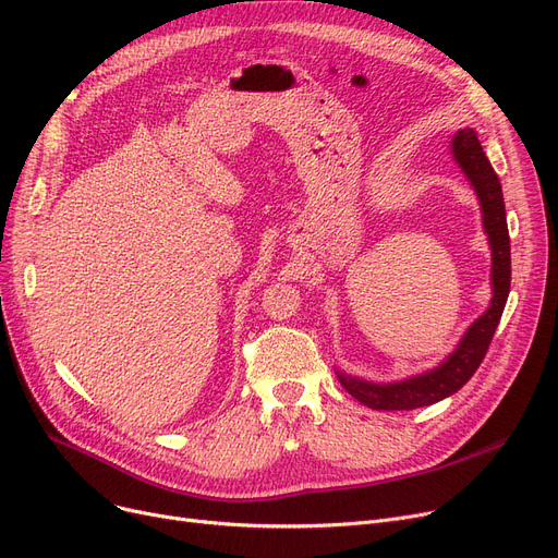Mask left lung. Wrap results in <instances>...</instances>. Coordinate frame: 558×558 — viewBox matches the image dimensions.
<instances>
[{
	"mask_svg": "<svg viewBox=\"0 0 558 558\" xmlns=\"http://www.w3.org/2000/svg\"><path fill=\"white\" fill-rule=\"evenodd\" d=\"M452 154L463 169L465 179L475 187L482 205L484 230L488 232L493 251V301L490 307L468 328L454 353L441 366H436L423 375L409 377L393 385H373L366 383V379L339 373L341 387L371 409H385V412H393V409H416L457 393L475 375L482 360L486 357L490 339L497 330V324H500L509 299L511 244L500 179H497L486 154L482 151V144L473 129H463L454 135Z\"/></svg>",
	"mask_w": 558,
	"mask_h": 558,
	"instance_id": "1",
	"label": "left lung"
}]
</instances>
